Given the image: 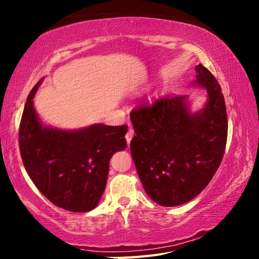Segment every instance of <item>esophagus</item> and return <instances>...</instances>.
I'll return each instance as SVG.
<instances>
[{
  "label": "esophagus",
  "mask_w": 259,
  "mask_h": 259,
  "mask_svg": "<svg viewBox=\"0 0 259 259\" xmlns=\"http://www.w3.org/2000/svg\"><path fill=\"white\" fill-rule=\"evenodd\" d=\"M134 135H135V131H134V129L130 127L128 132H127V135H125V140H127L128 143L131 142V139H132V137H134Z\"/></svg>",
  "instance_id": "esophagus-1"
}]
</instances>
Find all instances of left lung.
<instances>
[{
  "label": "left lung",
  "mask_w": 259,
  "mask_h": 259,
  "mask_svg": "<svg viewBox=\"0 0 259 259\" xmlns=\"http://www.w3.org/2000/svg\"><path fill=\"white\" fill-rule=\"evenodd\" d=\"M195 70L193 83L205 88L208 97L200 111L191 112L186 96H166L130 113L138 176L149 197L162 206L181 205L200 194L225 151L227 113L221 86L202 64Z\"/></svg>",
  "instance_id": "8db88e82"
}]
</instances>
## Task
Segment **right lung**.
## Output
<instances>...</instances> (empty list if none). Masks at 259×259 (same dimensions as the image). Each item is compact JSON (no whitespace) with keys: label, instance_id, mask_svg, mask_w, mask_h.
Wrapping results in <instances>:
<instances>
[{"label":"right lung","instance_id":"1","mask_svg":"<svg viewBox=\"0 0 259 259\" xmlns=\"http://www.w3.org/2000/svg\"><path fill=\"white\" fill-rule=\"evenodd\" d=\"M41 80L29 93L21 119L23 164L36 188L56 206L92 211L104 194L111 157L127 148L128 125L97 123L78 130L43 125L33 105Z\"/></svg>","mask_w":259,"mask_h":259}]
</instances>
